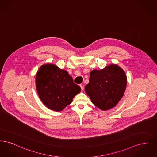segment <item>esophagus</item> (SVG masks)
Returning <instances> with one entry per match:
<instances>
[{
    "label": "esophagus",
    "instance_id": "34e87169",
    "mask_svg": "<svg viewBox=\"0 0 157 157\" xmlns=\"http://www.w3.org/2000/svg\"><path fill=\"white\" fill-rule=\"evenodd\" d=\"M79 86H80V87H81V90H83V86L82 85H81V84Z\"/></svg>",
    "mask_w": 157,
    "mask_h": 157
}]
</instances>
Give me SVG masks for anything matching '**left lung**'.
Segmentation results:
<instances>
[{"mask_svg": "<svg viewBox=\"0 0 157 157\" xmlns=\"http://www.w3.org/2000/svg\"><path fill=\"white\" fill-rule=\"evenodd\" d=\"M127 81L124 70L111 65L102 70L92 71L85 90L94 104L106 111L115 106L123 97Z\"/></svg>", "mask_w": 157, "mask_h": 157, "instance_id": "left-lung-1", "label": "left lung"}]
</instances>
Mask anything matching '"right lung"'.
Wrapping results in <instances>:
<instances>
[{"label": "right lung", "instance_id": "obj_1", "mask_svg": "<svg viewBox=\"0 0 157 157\" xmlns=\"http://www.w3.org/2000/svg\"><path fill=\"white\" fill-rule=\"evenodd\" d=\"M36 86L42 102L55 111L63 110L81 91L67 71L53 64L40 67L36 77Z\"/></svg>", "mask_w": 157, "mask_h": 157}]
</instances>
